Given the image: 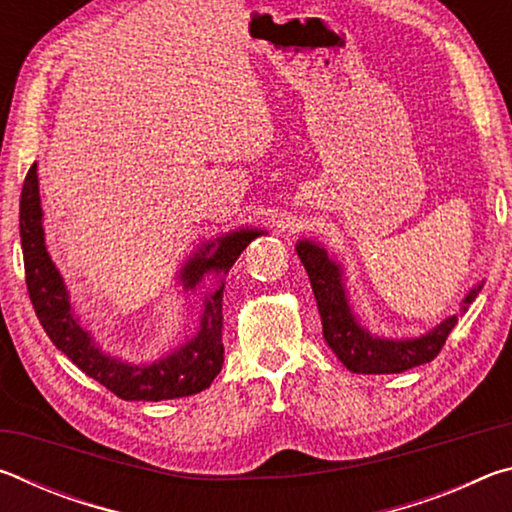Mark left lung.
Segmentation results:
<instances>
[{
  "label": "left lung",
  "instance_id": "1",
  "mask_svg": "<svg viewBox=\"0 0 512 512\" xmlns=\"http://www.w3.org/2000/svg\"><path fill=\"white\" fill-rule=\"evenodd\" d=\"M296 250L309 275L311 289H314L325 341L345 368L357 372V375H391V372H404L438 357L449 332L458 323L456 314L445 318L443 323L418 336V339H381V336L370 334L366 327H361L357 316L352 314L341 264H336L327 255V250L314 241H298ZM481 287L483 282L467 293L463 311L479 296Z\"/></svg>",
  "mask_w": 512,
  "mask_h": 512
}]
</instances>
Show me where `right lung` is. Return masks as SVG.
Returning <instances> with one entry per match:
<instances>
[{
  "mask_svg": "<svg viewBox=\"0 0 512 512\" xmlns=\"http://www.w3.org/2000/svg\"><path fill=\"white\" fill-rule=\"evenodd\" d=\"M264 235L262 230H237L219 237L210 244H203L194 257L180 271L185 289H194L205 273H228L237 257L255 237ZM20 239L24 255V273H27L29 298L36 309V316L45 329L51 343L67 354L85 375L106 386L121 400H176L205 391L223 366V287L210 291L203 300L201 327L196 336L146 366H135L121 359L110 357L94 343L92 334L85 329L74 309L69 305V293L65 289L56 264L51 262L45 246V228H42V207L38 189V164L29 169L24 178L20 196Z\"/></svg>",
  "mask_w": 512,
  "mask_h": 512,
  "instance_id": "right-lung-1",
  "label": "right lung"
}]
</instances>
